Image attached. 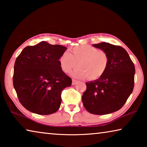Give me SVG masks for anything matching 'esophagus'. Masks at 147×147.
Listing matches in <instances>:
<instances>
[{"label": "esophagus", "mask_w": 147, "mask_h": 147, "mask_svg": "<svg viewBox=\"0 0 147 147\" xmlns=\"http://www.w3.org/2000/svg\"><path fill=\"white\" fill-rule=\"evenodd\" d=\"M77 82H78V81L74 79H73V80H72V84H73V85H75V84H77Z\"/></svg>", "instance_id": "esophagus-1"}]
</instances>
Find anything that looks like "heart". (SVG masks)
Here are the masks:
<instances>
[{
	"label": "heart",
	"instance_id": "b5f03b06",
	"mask_svg": "<svg viewBox=\"0 0 147 147\" xmlns=\"http://www.w3.org/2000/svg\"><path fill=\"white\" fill-rule=\"evenodd\" d=\"M59 63L63 71L71 73L73 69L79 67L74 72L77 78L87 77L94 80L105 73L109 64V56L105 51L90 45H80L70 49V53L64 52L59 58Z\"/></svg>",
	"mask_w": 147,
	"mask_h": 147
}]
</instances>
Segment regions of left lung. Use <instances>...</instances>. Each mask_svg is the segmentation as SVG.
I'll return each mask as SVG.
<instances>
[{"label":"left lung","mask_w":147,"mask_h":147,"mask_svg":"<svg viewBox=\"0 0 147 147\" xmlns=\"http://www.w3.org/2000/svg\"><path fill=\"white\" fill-rule=\"evenodd\" d=\"M93 46L105 51L109 56L108 69L102 76L86 84L82 102L89 113L106 115L120 109L132 93L134 64L125 49L106 42Z\"/></svg>","instance_id":"left-lung-1"}]
</instances>
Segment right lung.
<instances>
[{
  "label": "right lung",
  "instance_id": "add662e5",
  "mask_svg": "<svg viewBox=\"0 0 147 147\" xmlns=\"http://www.w3.org/2000/svg\"><path fill=\"white\" fill-rule=\"evenodd\" d=\"M67 48L42 41L27 46L16 58L13 84L19 100L39 115L55 113L61 105V93L72 80L61 68L59 59Z\"/></svg>",
  "mask_w": 147,
  "mask_h": 147
}]
</instances>
